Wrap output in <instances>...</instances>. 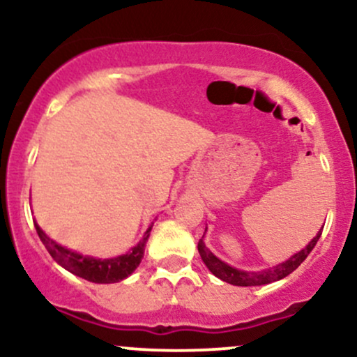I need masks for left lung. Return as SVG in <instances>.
I'll list each match as a JSON object with an SVG mask.
<instances>
[{"label": "left lung", "mask_w": 357, "mask_h": 357, "mask_svg": "<svg viewBox=\"0 0 357 357\" xmlns=\"http://www.w3.org/2000/svg\"><path fill=\"white\" fill-rule=\"evenodd\" d=\"M320 236H322V229H320V232L317 234L310 242H308V245H305V249H301L300 252L293 254L288 261L281 262V264L274 266V268L264 269V271L250 273V271H242V269L232 268V266H229L227 262L218 259V257L215 256L208 248H206L205 242H203V237L199 238L198 242V252L199 256H202L203 262L206 264V268H208L215 276L220 278L222 281H225V283L234 284V287H261V284H269L273 283V281L283 280V278H287L288 274L295 271L301 262L307 259L308 254L312 252V249L315 248V244L319 242Z\"/></svg>", "instance_id": "8db88e82"}]
</instances>
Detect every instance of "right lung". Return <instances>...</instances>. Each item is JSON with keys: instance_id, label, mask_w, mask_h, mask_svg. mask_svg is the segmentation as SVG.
<instances>
[{"instance_id": "add662e5", "label": "right lung", "mask_w": 357, "mask_h": 357, "mask_svg": "<svg viewBox=\"0 0 357 357\" xmlns=\"http://www.w3.org/2000/svg\"><path fill=\"white\" fill-rule=\"evenodd\" d=\"M33 223L42 244L49 250L54 261L61 264L64 269H68L69 273L76 274V276L83 278V280L91 281V283H119V281L130 276L137 269V266L140 264V261H142L144 248H146V241L149 238V232H151V229H149L142 241L135 248L128 250L127 254H123V256L112 257V259H96V257L81 256V254L74 252V250L62 248L61 244H57L52 238L45 236V232L38 227L37 222Z\"/></svg>"}]
</instances>
